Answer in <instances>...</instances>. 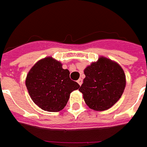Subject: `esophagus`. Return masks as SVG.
<instances>
[{
    "instance_id": "esophagus-1",
    "label": "esophagus",
    "mask_w": 147,
    "mask_h": 147,
    "mask_svg": "<svg viewBox=\"0 0 147 147\" xmlns=\"http://www.w3.org/2000/svg\"><path fill=\"white\" fill-rule=\"evenodd\" d=\"M77 82H78V83L79 85H82V79H78V81H77Z\"/></svg>"
}]
</instances>
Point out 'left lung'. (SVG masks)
<instances>
[{"mask_svg": "<svg viewBox=\"0 0 147 147\" xmlns=\"http://www.w3.org/2000/svg\"><path fill=\"white\" fill-rule=\"evenodd\" d=\"M85 78L79 88L86 105L96 111L110 109L121 97L126 78L121 66L106 58H100L84 70Z\"/></svg>", "mask_w": 147, "mask_h": 147, "instance_id": "1", "label": "left lung"}]
</instances>
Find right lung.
I'll return each instance as SVG.
<instances>
[{"label":"right lung","instance_id":"add662e5","mask_svg":"<svg viewBox=\"0 0 147 147\" xmlns=\"http://www.w3.org/2000/svg\"><path fill=\"white\" fill-rule=\"evenodd\" d=\"M26 86L35 105L47 112H59L64 109L70 92L80 87L70 79L68 69H62L61 62L51 57L38 61L31 69Z\"/></svg>","mask_w":147,"mask_h":147}]
</instances>
